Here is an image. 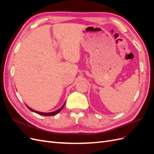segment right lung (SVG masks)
Returning <instances> with one entry per match:
<instances>
[{
	"instance_id": "obj_1",
	"label": "right lung",
	"mask_w": 154,
	"mask_h": 154,
	"mask_svg": "<svg viewBox=\"0 0 154 154\" xmlns=\"http://www.w3.org/2000/svg\"><path fill=\"white\" fill-rule=\"evenodd\" d=\"M64 105H65V103H64V104H63L61 107H60V108L59 109H58L57 110L54 111V112H48V113H45V112H41L36 111V110H33V109H31L30 107H29L28 106H27V105H26V106H27V108H28L31 111H32V112H35V113H36V114H38L42 115V116H54V115H55V114H58V112H60L61 111V110L63 109V106H64Z\"/></svg>"
}]
</instances>
